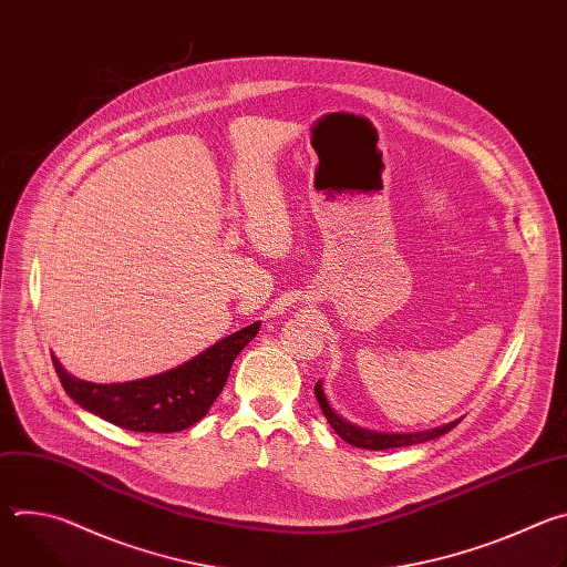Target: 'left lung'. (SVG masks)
<instances>
[{
	"label": "left lung",
	"mask_w": 567,
	"mask_h": 567,
	"mask_svg": "<svg viewBox=\"0 0 567 567\" xmlns=\"http://www.w3.org/2000/svg\"><path fill=\"white\" fill-rule=\"evenodd\" d=\"M313 392H316V399H318V403H320L322 415L328 417V422H330V426L337 431V435L343 437L348 444H352V446H357V449L385 451V449H396V446H413V444H422V442L435 440V437L449 433L451 429H455V426L460 424V420H455V422H449V424H444V426L429 429V431H420V433H379V431H370V429L357 426V424L348 422L346 417H341V415L332 409V403H330L326 390H322V381H316Z\"/></svg>",
	"instance_id": "left-lung-1"
}]
</instances>
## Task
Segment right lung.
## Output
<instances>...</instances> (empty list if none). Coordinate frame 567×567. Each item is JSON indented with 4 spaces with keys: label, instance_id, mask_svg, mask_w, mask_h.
Instances as JSON below:
<instances>
[{
    "label": "right lung",
    "instance_id": "add662e5",
    "mask_svg": "<svg viewBox=\"0 0 567 567\" xmlns=\"http://www.w3.org/2000/svg\"><path fill=\"white\" fill-rule=\"evenodd\" d=\"M260 326V320L251 322L184 365L125 383L78 379L55 357L53 365L64 392L92 415L136 433H177L206 417L228 379L235 357L256 339Z\"/></svg>",
    "mask_w": 567,
    "mask_h": 567
}]
</instances>
